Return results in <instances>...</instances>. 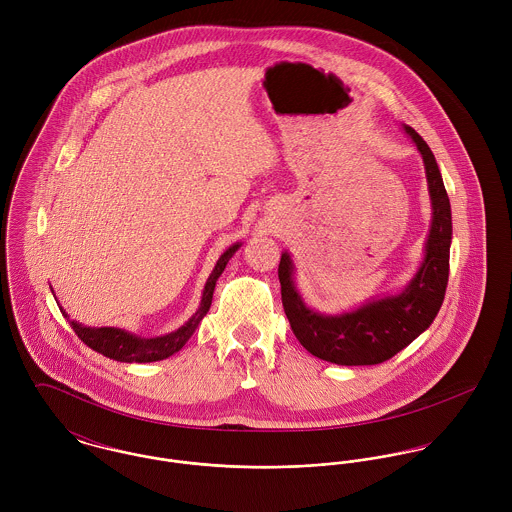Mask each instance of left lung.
Wrapping results in <instances>:
<instances>
[{"label": "left lung", "mask_w": 512, "mask_h": 512, "mask_svg": "<svg viewBox=\"0 0 512 512\" xmlns=\"http://www.w3.org/2000/svg\"><path fill=\"white\" fill-rule=\"evenodd\" d=\"M404 130L422 153L432 199L426 256L410 284L398 295L372 299L355 311L323 315L303 303L293 284L292 258L288 252L282 254L278 278L284 311L297 341L321 361L343 366L384 363L432 325L443 303L451 246L449 197L432 149L416 130L410 126Z\"/></svg>", "instance_id": "8db88e82"}]
</instances>
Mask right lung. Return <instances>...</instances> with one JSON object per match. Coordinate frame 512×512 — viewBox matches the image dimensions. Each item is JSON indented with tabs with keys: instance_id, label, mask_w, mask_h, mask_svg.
<instances>
[{
	"instance_id": "obj_1",
	"label": "right lung",
	"mask_w": 512,
	"mask_h": 512,
	"mask_svg": "<svg viewBox=\"0 0 512 512\" xmlns=\"http://www.w3.org/2000/svg\"><path fill=\"white\" fill-rule=\"evenodd\" d=\"M240 248V242L232 244L217 262L215 270L211 272L205 290H203V297H201V305L195 311V315L181 325L177 331L163 335V337H153V339H144L138 335H132L124 329H116V327H84L76 321H71L74 333L78 335V339L88 345L92 351L120 361V363H153V361H163L171 355H175L177 351L183 349V345L191 339V335L195 333V329L199 327V323L203 321V317L207 315L211 301H213V292L217 286V280L220 274L224 272L228 260L234 256V252ZM63 311V309H61ZM63 315H67L63 311Z\"/></svg>"
}]
</instances>
